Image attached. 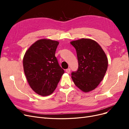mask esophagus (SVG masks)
Masks as SVG:
<instances>
[{"label": "esophagus", "instance_id": "esophagus-1", "mask_svg": "<svg viewBox=\"0 0 129 129\" xmlns=\"http://www.w3.org/2000/svg\"><path fill=\"white\" fill-rule=\"evenodd\" d=\"M66 72H67V73L69 74L70 73H71V69H70V68H68V69H67L66 70Z\"/></svg>", "mask_w": 129, "mask_h": 129}]
</instances>
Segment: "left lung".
<instances>
[{"label": "left lung", "instance_id": "left-lung-1", "mask_svg": "<svg viewBox=\"0 0 129 129\" xmlns=\"http://www.w3.org/2000/svg\"><path fill=\"white\" fill-rule=\"evenodd\" d=\"M71 44L76 50L79 68L72 73L77 87L84 92L94 90L102 81L107 71L108 61L104 50L95 41L82 38Z\"/></svg>", "mask_w": 129, "mask_h": 129}]
</instances>
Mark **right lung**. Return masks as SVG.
I'll use <instances>...</instances> for the list:
<instances>
[{
  "label": "right lung",
  "mask_w": 129,
  "mask_h": 129,
  "mask_svg": "<svg viewBox=\"0 0 129 129\" xmlns=\"http://www.w3.org/2000/svg\"><path fill=\"white\" fill-rule=\"evenodd\" d=\"M59 42L47 39L35 42L27 50L23 67L30 88L42 96L52 93L64 71L55 56Z\"/></svg>",
  "instance_id": "obj_1"
}]
</instances>
